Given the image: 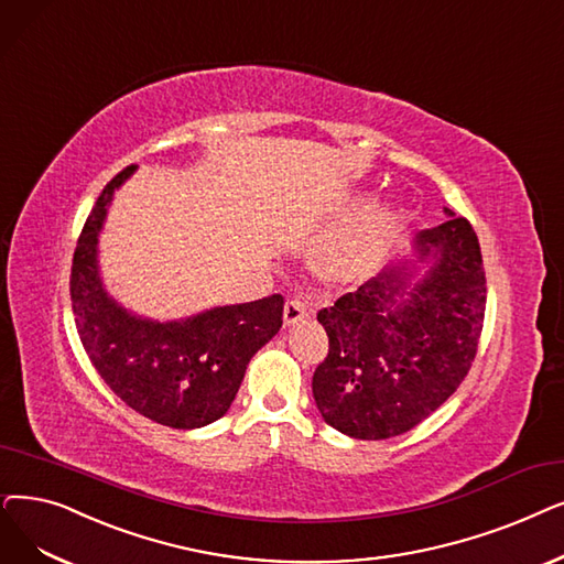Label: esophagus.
Segmentation results:
<instances>
[{"label":"esophagus","instance_id":"1","mask_svg":"<svg viewBox=\"0 0 564 564\" xmlns=\"http://www.w3.org/2000/svg\"><path fill=\"white\" fill-rule=\"evenodd\" d=\"M308 321V311L300 300H288L283 306V323L285 327H295Z\"/></svg>","mask_w":564,"mask_h":564}]
</instances>
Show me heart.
Returning <instances> with one entry per match:
<instances>
[{"label":"heart","instance_id":"heart-1","mask_svg":"<svg viewBox=\"0 0 564 564\" xmlns=\"http://www.w3.org/2000/svg\"><path fill=\"white\" fill-rule=\"evenodd\" d=\"M399 218L401 209L387 205L366 216L361 224L327 239L311 256L313 272L329 283H355L373 274Z\"/></svg>","mask_w":564,"mask_h":564}]
</instances>
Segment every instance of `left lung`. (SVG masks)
Listing matches in <instances>:
<instances>
[{
	"instance_id": "obj_1",
	"label": "left lung",
	"mask_w": 564,
	"mask_h": 564,
	"mask_svg": "<svg viewBox=\"0 0 564 564\" xmlns=\"http://www.w3.org/2000/svg\"><path fill=\"white\" fill-rule=\"evenodd\" d=\"M445 214V224L414 235L408 258L317 313L329 352L313 373V399L332 429L357 440L401 435L468 376L486 276L473 226Z\"/></svg>"
}]
</instances>
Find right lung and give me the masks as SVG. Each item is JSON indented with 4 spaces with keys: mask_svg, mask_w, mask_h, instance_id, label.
Instances as JSON below:
<instances>
[{
    "mask_svg": "<svg viewBox=\"0 0 564 564\" xmlns=\"http://www.w3.org/2000/svg\"><path fill=\"white\" fill-rule=\"evenodd\" d=\"M129 165L96 200L70 267V302L85 352L106 384L142 417L170 429L221 420L251 357L283 325V297L214 306L182 321H152L110 297L99 269V237Z\"/></svg>",
    "mask_w": 564,
    "mask_h": 564,
    "instance_id": "1",
    "label": "right lung"
}]
</instances>
